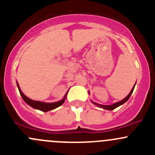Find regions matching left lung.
<instances>
[{"instance_id": "1", "label": "left lung", "mask_w": 155, "mask_h": 155, "mask_svg": "<svg viewBox=\"0 0 155 155\" xmlns=\"http://www.w3.org/2000/svg\"><path fill=\"white\" fill-rule=\"evenodd\" d=\"M136 83H137V82H136ZM136 83H135V85H134V86L133 87V88L131 89V91H130V93H129V94H128L127 96L126 97L124 98V99H123L122 101H118V102H117V103H115V104H112V105H102V104H97V103L94 102V101H91V103L93 104H94V105H96L97 107H100V108H102V109H107V110H113L114 109H115V108L120 107V106L122 105V104H124V103L127 102V101L128 100H129L130 97L131 96V94H132L133 91H134V87H135V85H136ZM88 94H90V92H89V91H88Z\"/></svg>"}]
</instances>
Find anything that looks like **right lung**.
Returning a JSON list of instances; mask_svg holds the SVG:
<instances>
[{
  "label": "right lung",
  "instance_id": "1",
  "mask_svg": "<svg viewBox=\"0 0 155 155\" xmlns=\"http://www.w3.org/2000/svg\"><path fill=\"white\" fill-rule=\"evenodd\" d=\"M17 87H18V91H19V93L20 94H21V97H22V99L24 100V101L26 103V104H28L30 107L34 108V109H38V110L43 111V112H48V111H50V110H52V109H54L57 107L61 106L62 104L64 103L65 99H66L67 95H68V91L67 92V93L65 94L64 97H63V99L61 100V101H57V102L45 103V102H41V101H33V100L30 99V98L28 97L27 96H25V95L23 94V92L21 91L18 82H17Z\"/></svg>",
  "mask_w": 155,
  "mask_h": 155
}]
</instances>
